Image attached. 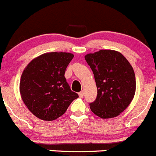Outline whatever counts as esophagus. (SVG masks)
Listing matches in <instances>:
<instances>
[{"label": "esophagus", "mask_w": 156, "mask_h": 156, "mask_svg": "<svg viewBox=\"0 0 156 156\" xmlns=\"http://www.w3.org/2000/svg\"><path fill=\"white\" fill-rule=\"evenodd\" d=\"M79 96H80V98H83V96H84V91H81L80 92H79Z\"/></svg>", "instance_id": "obj_1"}]
</instances>
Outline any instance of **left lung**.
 Masks as SVG:
<instances>
[{
    "instance_id": "1",
    "label": "left lung",
    "mask_w": 156,
    "mask_h": 156,
    "mask_svg": "<svg viewBox=\"0 0 156 156\" xmlns=\"http://www.w3.org/2000/svg\"><path fill=\"white\" fill-rule=\"evenodd\" d=\"M94 73L98 94L90 103L91 110L102 119L113 118L122 113L135 94L134 70L119 52L102 49L85 56Z\"/></svg>"
}]
</instances>
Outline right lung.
<instances>
[{
  "instance_id": "add662e5",
  "label": "right lung",
  "mask_w": 156,
  "mask_h": 156,
  "mask_svg": "<svg viewBox=\"0 0 156 156\" xmlns=\"http://www.w3.org/2000/svg\"><path fill=\"white\" fill-rule=\"evenodd\" d=\"M73 58L69 52L45 53L32 60L24 70L20 94L28 110L37 118L56 119L79 97L71 91L65 76Z\"/></svg>"
}]
</instances>
